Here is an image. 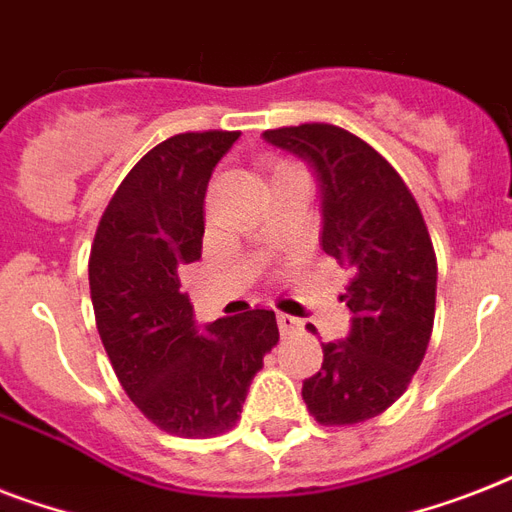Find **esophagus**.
<instances>
[{
    "mask_svg": "<svg viewBox=\"0 0 512 512\" xmlns=\"http://www.w3.org/2000/svg\"><path fill=\"white\" fill-rule=\"evenodd\" d=\"M276 321H279L281 335H292V332H297V329H300V321H297L295 316H289V313H279V316H276Z\"/></svg>",
    "mask_w": 512,
    "mask_h": 512,
    "instance_id": "obj_1",
    "label": "esophagus"
}]
</instances>
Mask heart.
<instances>
[{
	"label": "heart",
	"instance_id": "obj_1",
	"mask_svg": "<svg viewBox=\"0 0 512 512\" xmlns=\"http://www.w3.org/2000/svg\"><path fill=\"white\" fill-rule=\"evenodd\" d=\"M284 167H295V164H287V162L276 164V170H284ZM276 170H273V172H276Z\"/></svg>",
	"mask_w": 512,
	"mask_h": 512
}]
</instances>
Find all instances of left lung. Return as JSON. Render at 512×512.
Masks as SVG:
<instances>
[{
  "label": "left lung",
  "mask_w": 512,
  "mask_h": 512,
  "mask_svg": "<svg viewBox=\"0 0 512 512\" xmlns=\"http://www.w3.org/2000/svg\"><path fill=\"white\" fill-rule=\"evenodd\" d=\"M263 138L303 156L324 204L321 247L353 271L345 342H321L324 361L303 382L319 425H358L396 404L428 350L436 316V252L428 225L393 164L335 124L265 130Z\"/></svg>",
  "instance_id": "left-lung-1"
}]
</instances>
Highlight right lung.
<instances>
[{
  "label": "right lung",
  "mask_w": 512,
  "mask_h": 512,
  "mask_svg": "<svg viewBox=\"0 0 512 512\" xmlns=\"http://www.w3.org/2000/svg\"><path fill=\"white\" fill-rule=\"evenodd\" d=\"M239 132H180L140 159L100 217L90 295L100 340L130 401L164 433L212 438L236 425L276 313L255 308L199 332L177 271L201 257L204 193Z\"/></svg>",
  "instance_id": "obj_1"
}]
</instances>
